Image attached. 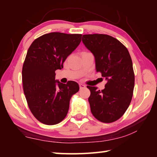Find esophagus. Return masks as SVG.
<instances>
[{
	"label": "esophagus",
	"mask_w": 157,
	"mask_h": 157,
	"mask_svg": "<svg viewBox=\"0 0 157 157\" xmlns=\"http://www.w3.org/2000/svg\"><path fill=\"white\" fill-rule=\"evenodd\" d=\"M79 88H80V89H83V88H84V87H85L84 85L83 84H81V83L79 84Z\"/></svg>",
	"instance_id": "esophagus-1"
}]
</instances>
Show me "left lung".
Instances as JSON below:
<instances>
[{
    "label": "left lung",
    "mask_w": 157,
    "mask_h": 157,
    "mask_svg": "<svg viewBox=\"0 0 157 157\" xmlns=\"http://www.w3.org/2000/svg\"><path fill=\"white\" fill-rule=\"evenodd\" d=\"M82 42L94 55L96 72L107 81L105 88L87 86L91 113L102 123H113L125 112L132 101L134 73L128 50L114 37L102 34H84Z\"/></svg>",
    "instance_id": "1"
}]
</instances>
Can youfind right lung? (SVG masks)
Listing matches in <instances>:
<instances>
[{
	"mask_svg": "<svg viewBox=\"0 0 157 157\" xmlns=\"http://www.w3.org/2000/svg\"><path fill=\"white\" fill-rule=\"evenodd\" d=\"M81 38L79 34L50 33L36 39L28 48L22 69L23 91L32 113L45 124L62 121L71 97L79 91L75 82L55 80V71L63 68Z\"/></svg>",
	"mask_w": 157,
	"mask_h": 157,
	"instance_id": "obj_1",
	"label": "right lung"
}]
</instances>
